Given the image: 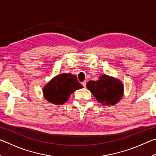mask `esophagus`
I'll list each match as a JSON object with an SVG mask.
<instances>
[{
  "label": "esophagus",
  "mask_w": 156,
  "mask_h": 156,
  "mask_svg": "<svg viewBox=\"0 0 156 156\" xmlns=\"http://www.w3.org/2000/svg\"><path fill=\"white\" fill-rule=\"evenodd\" d=\"M82 84H83V87H86V85H87V81L86 80H84V81H83V83H82Z\"/></svg>",
  "instance_id": "34e87169"
}]
</instances>
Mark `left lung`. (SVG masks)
Instances as JSON below:
<instances>
[{"mask_svg":"<svg viewBox=\"0 0 156 156\" xmlns=\"http://www.w3.org/2000/svg\"><path fill=\"white\" fill-rule=\"evenodd\" d=\"M87 87L104 106L116 105L122 99L124 94V84L122 82L106 74L100 76L97 81H89Z\"/></svg>","mask_w":156,"mask_h":156,"instance_id":"1","label":"left lung"}]
</instances>
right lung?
I'll return each instance as SVG.
<instances>
[{"mask_svg":"<svg viewBox=\"0 0 156 156\" xmlns=\"http://www.w3.org/2000/svg\"><path fill=\"white\" fill-rule=\"evenodd\" d=\"M83 88L77 77L71 73L56 76L43 88V96L50 103L63 105L76 90Z\"/></svg>","mask_w":156,"mask_h":156,"instance_id":"right-lung-1","label":"right lung"}]
</instances>
